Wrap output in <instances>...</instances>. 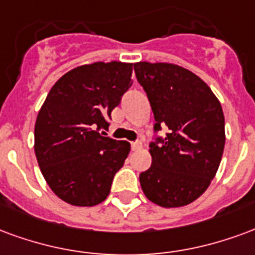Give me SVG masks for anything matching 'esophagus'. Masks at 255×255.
I'll use <instances>...</instances> for the list:
<instances>
[{
  "label": "esophagus",
  "mask_w": 255,
  "mask_h": 255,
  "mask_svg": "<svg viewBox=\"0 0 255 255\" xmlns=\"http://www.w3.org/2000/svg\"><path fill=\"white\" fill-rule=\"evenodd\" d=\"M141 148H142L141 141H133V142H131V149L133 150H140Z\"/></svg>",
  "instance_id": "34e87169"
}]
</instances>
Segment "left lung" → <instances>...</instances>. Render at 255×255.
Returning <instances> with one entry per match:
<instances>
[{"instance_id": "8db88e82", "label": "left lung", "mask_w": 255, "mask_h": 255, "mask_svg": "<svg viewBox=\"0 0 255 255\" xmlns=\"http://www.w3.org/2000/svg\"><path fill=\"white\" fill-rule=\"evenodd\" d=\"M134 72L148 95L155 130L170 133L150 142L152 164L140 174L141 189L153 204L178 208L209 187L226 144L220 102L197 74L168 62H137Z\"/></svg>"}]
</instances>
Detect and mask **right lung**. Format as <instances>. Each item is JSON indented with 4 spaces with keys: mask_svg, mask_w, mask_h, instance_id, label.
<instances>
[{
    "mask_svg": "<svg viewBox=\"0 0 255 255\" xmlns=\"http://www.w3.org/2000/svg\"><path fill=\"white\" fill-rule=\"evenodd\" d=\"M133 64L94 62L69 70L50 89L35 122V155L50 189L74 206L109 197L130 152L105 137L111 111L131 87Z\"/></svg>",
    "mask_w": 255,
    "mask_h": 255,
    "instance_id": "add662e5",
    "label": "right lung"
}]
</instances>
